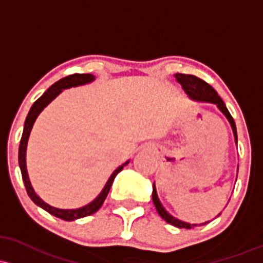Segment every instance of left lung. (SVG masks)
Segmentation results:
<instances>
[{
	"label": "left lung",
	"instance_id": "left-lung-1",
	"mask_svg": "<svg viewBox=\"0 0 263 263\" xmlns=\"http://www.w3.org/2000/svg\"><path fill=\"white\" fill-rule=\"evenodd\" d=\"M176 79H177L178 82L182 85V87L184 91L187 92V95H190V97L192 99L198 100V101H206V102H212L216 103L218 106V108L226 115V117L229 118L231 126H232L233 129V134H235V138H236V142H237V131H236V125H235V121H233L232 116L227 109L226 105H224L223 101L221 100V97L218 96L217 92L212 88V86H210L206 81L201 80L200 77L197 76H193V74H183V73H176ZM152 200H154L155 207L157 210V212L160 213L161 217L163 218L164 221L168 222V223L174 224V226L178 227V229H192L195 224H190L186 223V222H182L177 218L172 217L166 210L163 209V206L161 204L160 200L157 197V192H156V187L154 184V192H152Z\"/></svg>",
	"mask_w": 263,
	"mask_h": 263
}]
</instances>
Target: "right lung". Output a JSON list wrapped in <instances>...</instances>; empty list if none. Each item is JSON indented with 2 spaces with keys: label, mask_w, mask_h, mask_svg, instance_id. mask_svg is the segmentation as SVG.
Listing matches in <instances>:
<instances>
[{
  "label": "right lung",
  "mask_w": 263,
  "mask_h": 263,
  "mask_svg": "<svg viewBox=\"0 0 263 263\" xmlns=\"http://www.w3.org/2000/svg\"><path fill=\"white\" fill-rule=\"evenodd\" d=\"M95 77L93 74L89 73H74V74H70L67 77H63L60 81H57L56 83L51 86L45 93L40 97L39 100L34 101V103L31 107L30 112H28L27 117H26L25 121V127H24V132H22V137H21V142H20V148H18V163H20V168H21V174H22V180H24L26 191H27V195L30 196V198L32 200L37 206L42 207L45 211H47L51 215L56 216V217L61 218V220L65 221H72V220H77V218H82L86 217V216L92 215L96 211H99L101 209V206L105 202L106 197H107L109 189H111L112 182H114L115 177L120 171H122L123 166L118 167L116 171L111 175L109 180L106 183L105 189L102 190V192L100 193L99 197L96 198L95 201H92L91 203L87 204V206L82 207V209H77V210H60V209H54V207L50 206L46 202H43L39 196L36 195L33 191L32 186H31L30 180H28V175H27V170H26V147H27V140L28 136H30L31 128H32L34 120H36L37 116H39L40 112L42 111L48 103L51 102L60 92L62 91L63 88H68L72 87V86H79V85H83V83H87L93 81Z\"/></svg>",
  "instance_id": "obj_1"
}]
</instances>
